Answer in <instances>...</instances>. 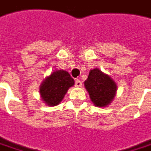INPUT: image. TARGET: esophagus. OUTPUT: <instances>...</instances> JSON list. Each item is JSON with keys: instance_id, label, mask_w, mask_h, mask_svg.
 Listing matches in <instances>:
<instances>
[{"instance_id": "obj_1", "label": "esophagus", "mask_w": 151, "mask_h": 151, "mask_svg": "<svg viewBox=\"0 0 151 151\" xmlns=\"http://www.w3.org/2000/svg\"><path fill=\"white\" fill-rule=\"evenodd\" d=\"M75 86H76V87H77V88L81 87L82 86L81 81H79V80H76V83H75Z\"/></svg>"}]
</instances>
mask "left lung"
<instances>
[{"label":"left lung","instance_id":"8db88e82","mask_svg":"<svg viewBox=\"0 0 151 151\" xmlns=\"http://www.w3.org/2000/svg\"><path fill=\"white\" fill-rule=\"evenodd\" d=\"M85 87L94 106L100 108L107 107L113 102L117 89L111 76L99 68L90 70Z\"/></svg>","mask_w":151,"mask_h":151}]
</instances>
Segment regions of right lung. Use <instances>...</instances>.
Returning a JSON list of instances; mask_svg holds the SVG:
<instances>
[{
  "label": "right lung",
  "mask_w": 151,
  "mask_h": 151,
  "mask_svg": "<svg viewBox=\"0 0 151 151\" xmlns=\"http://www.w3.org/2000/svg\"><path fill=\"white\" fill-rule=\"evenodd\" d=\"M75 81L65 70H56L47 76L39 86L42 100L49 107L58 105Z\"/></svg>",
  "instance_id": "obj_1"
}]
</instances>
